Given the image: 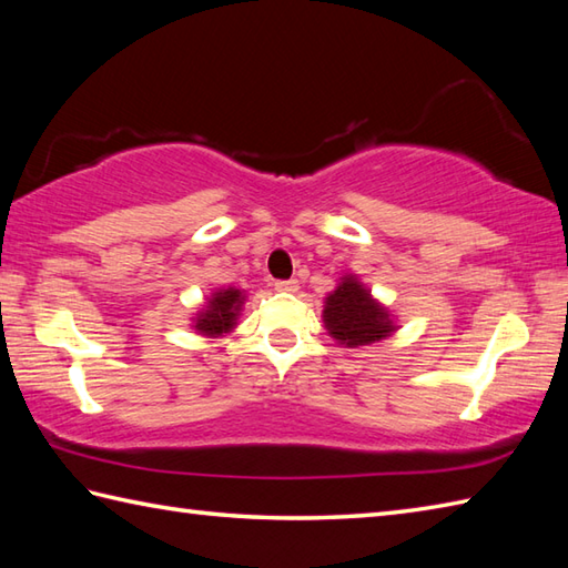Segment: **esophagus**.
Wrapping results in <instances>:
<instances>
[{
    "instance_id": "1",
    "label": "esophagus",
    "mask_w": 568,
    "mask_h": 568,
    "mask_svg": "<svg viewBox=\"0 0 568 568\" xmlns=\"http://www.w3.org/2000/svg\"><path fill=\"white\" fill-rule=\"evenodd\" d=\"M297 287H300V283L297 281H275V291H281V293H297Z\"/></svg>"
}]
</instances>
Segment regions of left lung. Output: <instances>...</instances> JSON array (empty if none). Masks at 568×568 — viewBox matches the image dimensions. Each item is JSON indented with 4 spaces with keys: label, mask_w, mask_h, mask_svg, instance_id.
<instances>
[{
    "label": "left lung",
    "mask_w": 568,
    "mask_h": 568,
    "mask_svg": "<svg viewBox=\"0 0 568 568\" xmlns=\"http://www.w3.org/2000/svg\"><path fill=\"white\" fill-rule=\"evenodd\" d=\"M324 327L339 344L364 346L395 332L388 310L381 307L354 275L342 277L324 305Z\"/></svg>",
    "instance_id": "8db88e82"
}]
</instances>
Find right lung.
Masks as SVG:
<instances>
[{
    "label": "right lung",
    "mask_w": 568,
    "mask_h": 568,
    "mask_svg": "<svg viewBox=\"0 0 568 568\" xmlns=\"http://www.w3.org/2000/svg\"><path fill=\"white\" fill-rule=\"evenodd\" d=\"M244 305V293L236 287H226V291H216L207 307H204L195 317V329L207 336H220L234 329L239 310Z\"/></svg>",
    "instance_id": "obj_1"
}]
</instances>
